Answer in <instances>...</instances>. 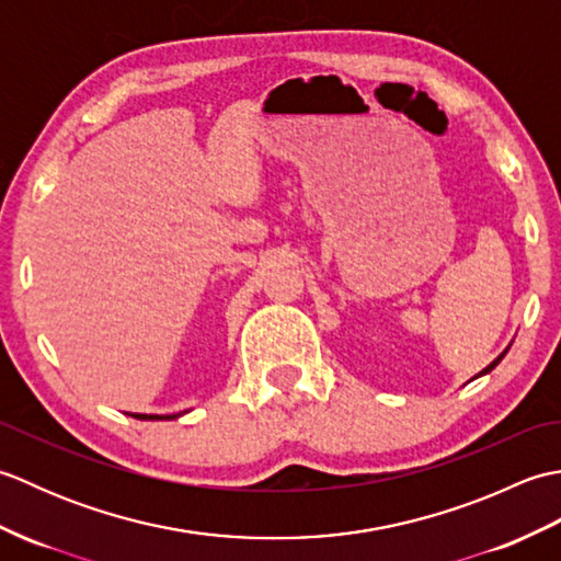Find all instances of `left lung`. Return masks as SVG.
<instances>
[{"instance_id": "left-lung-1", "label": "left lung", "mask_w": 561, "mask_h": 561, "mask_svg": "<svg viewBox=\"0 0 561 561\" xmlns=\"http://www.w3.org/2000/svg\"><path fill=\"white\" fill-rule=\"evenodd\" d=\"M504 354H506V352H504ZM504 354H502V356H496V359H494V362H492V364H490V366H486V368H484V371H482V374H490V371H492V368H494V366H496V364H499V362H502V359H504ZM482 374H480V376H482Z\"/></svg>"}]
</instances>
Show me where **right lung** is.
I'll return each instance as SVG.
<instances>
[{"mask_svg":"<svg viewBox=\"0 0 561 561\" xmlns=\"http://www.w3.org/2000/svg\"><path fill=\"white\" fill-rule=\"evenodd\" d=\"M135 416V420H175V416L173 414H133Z\"/></svg>","mask_w":561,"mask_h":561,"instance_id":"obj_1","label":"right lung"}]
</instances>
